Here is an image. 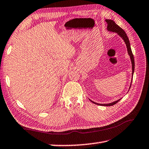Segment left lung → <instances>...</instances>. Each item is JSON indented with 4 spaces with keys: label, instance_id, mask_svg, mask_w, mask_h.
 <instances>
[{
    "label": "left lung",
    "instance_id": "obj_1",
    "mask_svg": "<svg viewBox=\"0 0 149 149\" xmlns=\"http://www.w3.org/2000/svg\"><path fill=\"white\" fill-rule=\"evenodd\" d=\"M105 21L107 22V23L108 24V26H107V30H108V31H111V32L116 33L118 35H119V36H120V37H122V39L125 42V43L126 45V47H127V53H128V54H129V56L130 57L131 62H132V79H133V73H134V70H135V62H134V57H133V54L132 51V49H131L130 42V41H129V39H128V37L127 36V35H126L125 32L123 31V30L122 28H121V27L119 26H118V25L116 24L115 22L113 21V20H112V19H106ZM131 85H132V83H131L130 87H131ZM130 89H129V90H130ZM120 100H121V99H120L119 100H116V101H114V102L108 103V104H99V103L95 102H93L91 100H90L92 102L95 103V104H97V105L104 106V107H109V106H112V105H114L115 104H116V103Z\"/></svg>",
    "mask_w": 149,
    "mask_h": 149
}]
</instances>
